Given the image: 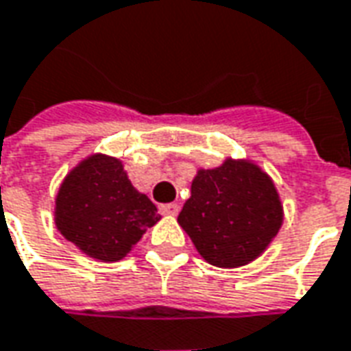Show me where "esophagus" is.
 I'll list each match as a JSON object with an SVG mask.
<instances>
[{
    "instance_id": "34e87169",
    "label": "esophagus",
    "mask_w": 351,
    "mask_h": 351,
    "mask_svg": "<svg viewBox=\"0 0 351 351\" xmlns=\"http://www.w3.org/2000/svg\"><path fill=\"white\" fill-rule=\"evenodd\" d=\"M160 213H164V215H178L180 213V206L178 204H162L160 206Z\"/></svg>"
}]
</instances>
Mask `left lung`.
Listing matches in <instances>:
<instances>
[{"instance_id":"left-lung-1","label":"left lung","mask_w":351,"mask_h":351,"mask_svg":"<svg viewBox=\"0 0 351 351\" xmlns=\"http://www.w3.org/2000/svg\"><path fill=\"white\" fill-rule=\"evenodd\" d=\"M178 223L206 263L238 268L265 253L283 223L274 181L247 158L196 171Z\"/></svg>"}]
</instances>
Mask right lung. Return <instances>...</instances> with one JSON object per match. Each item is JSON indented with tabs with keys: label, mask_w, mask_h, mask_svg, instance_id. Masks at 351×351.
<instances>
[{
	"label": "right lung",
	"mask_w": 351,
	"mask_h": 351,
	"mask_svg": "<svg viewBox=\"0 0 351 351\" xmlns=\"http://www.w3.org/2000/svg\"><path fill=\"white\" fill-rule=\"evenodd\" d=\"M160 221L156 206L132 185L115 156H86L62 181L54 200L60 234L100 263L124 259Z\"/></svg>",
	"instance_id": "add662e5"
}]
</instances>
